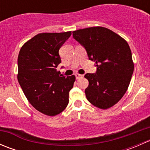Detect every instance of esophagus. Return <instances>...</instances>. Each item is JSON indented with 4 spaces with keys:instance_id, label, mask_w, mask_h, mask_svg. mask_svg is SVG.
I'll list each match as a JSON object with an SVG mask.
<instances>
[{
    "instance_id": "1",
    "label": "esophagus",
    "mask_w": 150,
    "mask_h": 150,
    "mask_svg": "<svg viewBox=\"0 0 150 150\" xmlns=\"http://www.w3.org/2000/svg\"><path fill=\"white\" fill-rule=\"evenodd\" d=\"M75 75V78H76V79H80V78H81L83 77V75H80V74H78V73H76Z\"/></svg>"
}]
</instances>
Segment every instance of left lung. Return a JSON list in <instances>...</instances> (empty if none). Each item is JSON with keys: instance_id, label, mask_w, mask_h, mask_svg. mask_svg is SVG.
Returning <instances> with one entry per match:
<instances>
[{"instance_id": "left-lung-1", "label": "left lung", "mask_w": 150, "mask_h": 150, "mask_svg": "<svg viewBox=\"0 0 150 150\" xmlns=\"http://www.w3.org/2000/svg\"><path fill=\"white\" fill-rule=\"evenodd\" d=\"M96 66V73H87L85 90L88 102L106 110L117 104L126 92L134 72L131 48L125 39L103 27H91L72 32Z\"/></svg>"}]
</instances>
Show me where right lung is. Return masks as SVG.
<instances>
[{"mask_svg": "<svg viewBox=\"0 0 150 150\" xmlns=\"http://www.w3.org/2000/svg\"><path fill=\"white\" fill-rule=\"evenodd\" d=\"M71 31L39 33L27 41L18 56L17 79L30 104L48 116L61 113L69 103L75 76L59 75V50Z\"/></svg>", "mask_w": 150, "mask_h": 150, "instance_id": "add662e5", "label": "right lung"}]
</instances>
